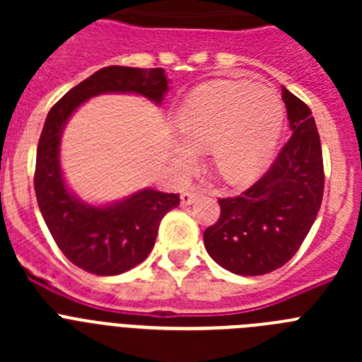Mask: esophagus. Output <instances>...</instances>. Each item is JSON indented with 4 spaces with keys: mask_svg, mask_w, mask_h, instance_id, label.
I'll use <instances>...</instances> for the list:
<instances>
[{
    "mask_svg": "<svg viewBox=\"0 0 362 362\" xmlns=\"http://www.w3.org/2000/svg\"><path fill=\"white\" fill-rule=\"evenodd\" d=\"M201 194H203V190H201V188H194V190H185L183 194H181V204H185V206H187V204H192L194 201L197 199V197L201 196Z\"/></svg>",
    "mask_w": 362,
    "mask_h": 362,
    "instance_id": "obj_1",
    "label": "esophagus"
}]
</instances>
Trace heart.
Returning <instances> with one entry per match:
<instances>
[{"instance_id": "1", "label": "heart", "mask_w": 362, "mask_h": 362, "mask_svg": "<svg viewBox=\"0 0 362 362\" xmlns=\"http://www.w3.org/2000/svg\"><path fill=\"white\" fill-rule=\"evenodd\" d=\"M284 108L276 92L252 81H212L197 86L177 108L185 137L172 143L177 168L194 165L197 150L210 148L214 170L226 183H248L276 148Z\"/></svg>"}]
</instances>
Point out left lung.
I'll use <instances>...</instances> for the list:
<instances>
[{"label":"left lung","mask_w":362,"mask_h":362,"mask_svg":"<svg viewBox=\"0 0 362 362\" xmlns=\"http://www.w3.org/2000/svg\"><path fill=\"white\" fill-rule=\"evenodd\" d=\"M283 101L288 143L257 183L219 199V219L203 233L210 257L238 276H263L288 263L321 209L325 170L312 110L284 86Z\"/></svg>","instance_id":"obj_1"}]
</instances>
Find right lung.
Segmentation results:
<instances>
[{
    "label": "right lung",
    "instance_id": "obj_1",
    "mask_svg": "<svg viewBox=\"0 0 362 362\" xmlns=\"http://www.w3.org/2000/svg\"><path fill=\"white\" fill-rule=\"evenodd\" d=\"M168 90L163 69L105 66L50 108L37 143L34 190L41 216L70 263L95 276H117L152 252L161 219L179 204L177 194L145 188L117 203L94 206L66 188L59 166L63 129L74 110L99 94H139L161 105Z\"/></svg>",
    "mask_w": 362,
    "mask_h": 362
}]
</instances>
